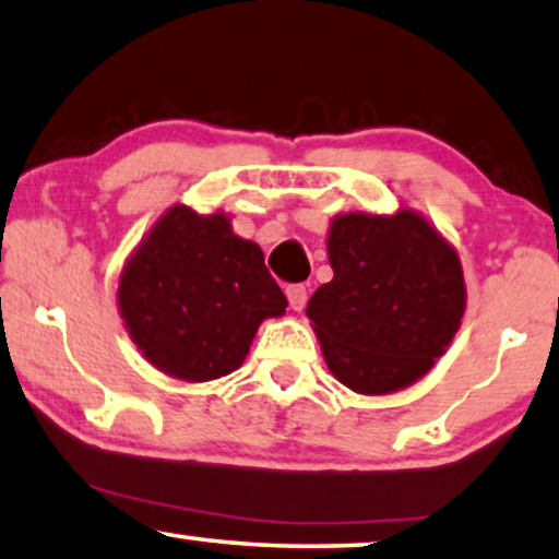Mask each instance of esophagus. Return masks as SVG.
I'll return each mask as SVG.
<instances>
[{
  "label": "esophagus",
  "instance_id": "1",
  "mask_svg": "<svg viewBox=\"0 0 559 559\" xmlns=\"http://www.w3.org/2000/svg\"><path fill=\"white\" fill-rule=\"evenodd\" d=\"M285 293H287V299H289V307H293L295 312H302V307L307 302V287L305 285H289Z\"/></svg>",
  "mask_w": 559,
  "mask_h": 559
}]
</instances>
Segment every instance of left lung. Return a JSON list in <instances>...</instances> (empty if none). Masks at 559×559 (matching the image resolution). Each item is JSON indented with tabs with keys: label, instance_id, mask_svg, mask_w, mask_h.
I'll return each instance as SVG.
<instances>
[{
	"label": "left lung",
	"instance_id": "left-lung-1",
	"mask_svg": "<svg viewBox=\"0 0 559 559\" xmlns=\"http://www.w3.org/2000/svg\"><path fill=\"white\" fill-rule=\"evenodd\" d=\"M335 277L307 302L328 368L355 393L416 383L464 318L456 249L424 216L343 214L328 234Z\"/></svg>",
	"mask_w": 559,
	"mask_h": 559
}]
</instances>
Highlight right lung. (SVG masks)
Returning <instances> with one entry per match:
<instances>
[{
  "mask_svg": "<svg viewBox=\"0 0 559 559\" xmlns=\"http://www.w3.org/2000/svg\"><path fill=\"white\" fill-rule=\"evenodd\" d=\"M118 307L151 366L204 383L245 362L260 322L285 312L287 297L262 249L224 214L174 206L123 266Z\"/></svg>",
  "mask_w": 559,
  "mask_h": 559,
  "instance_id": "right-lung-1",
  "label": "right lung"
}]
</instances>
